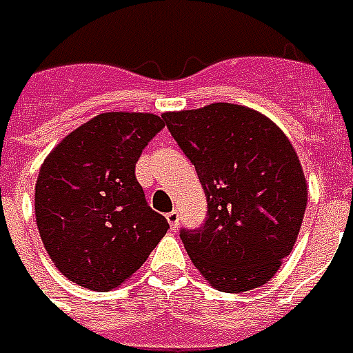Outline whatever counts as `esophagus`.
I'll use <instances>...</instances> for the list:
<instances>
[{"instance_id": "34e87169", "label": "esophagus", "mask_w": 353, "mask_h": 353, "mask_svg": "<svg viewBox=\"0 0 353 353\" xmlns=\"http://www.w3.org/2000/svg\"><path fill=\"white\" fill-rule=\"evenodd\" d=\"M165 216H167V222H169V226H171V230L179 228V221H181V214H179V211L167 212Z\"/></svg>"}]
</instances>
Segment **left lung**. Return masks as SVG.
Masks as SVG:
<instances>
[{"label": "left lung", "mask_w": 353, "mask_h": 353, "mask_svg": "<svg viewBox=\"0 0 353 353\" xmlns=\"http://www.w3.org/2000/svg\"><path fill=\"white\" fill-rule=\"evenodd\" d=\"M207 197L199 228H181L190 259L224 292L268 283L294 247L306 211L301 161L259 112L228 102L163 114Z\"/></svg>", "instance_id": "1"}]
</instances>
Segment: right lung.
Here are the masks:
<instances>
[{
	"label": "right lung",
	"instance_id": "right-lung-1",
	"mask_svg": "<svg viewBox=\"0 0 353 353\" xmlns=\"http://www.w3.org/2000/svg\"><path fill=\"white\" fill-rule=\"evenodd\" d=\"M165 127L161 117L108 112L52 150L36 184V221L54 266L91 291H110L141 268L169 222L146 201L134 165Z\"/></svg>",
	"mask_w": 353,
	"mask_h": 353
}]
</instances>
